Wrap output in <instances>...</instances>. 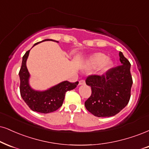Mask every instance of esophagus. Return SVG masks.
Instances as JSON below:
<instances>
[{"label": "esophagus", "mask_w": 149, "mask_h": 149, "mask_svg": "<svg viewBox=\"0 0 149 149\" xmlns=\"http://www.w3.org/2000/svg\"><path fill=\"white\" fill-rule=\"evenodd\" d=\"M86 84L85 81L84 80H80L79 82V85L81 86V85H84V84Z\"/></svg>", "instance_id": "obj_1"}]
</instances>
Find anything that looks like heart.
<instances>
[{
	"label": "heart",
	"instance_id": "1",
	"mask_svg": "<svg viewBox=\"0 0 149 149\" xmlns=\"http://www.w3.org/2000/svg\"><path fill=\"white\" fill-rule=\"evenodd\" d=\"M90 67H97L98 74H103L107 72L113 66V61L111 58H106V56L103 53H95L90 56L87 61Z\"/></svg>",
	"mask_w": 149,
	"mask_h": 149
}]
</instances>
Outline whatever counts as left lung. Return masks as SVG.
Masks as SVG:
<instances>
[{"label": "left lung", "mask_w": 149, "mask_h": 149, "mask_svg": "<svg viewBox=\"0 0 149 149\" xmlns=\"http://www.w3.org/2000/svg\"><path fill=\"white\" fill-rule=\"evenodd\" d=\"M122 65L110 69L102 75H90L86 80L91 86V97L86 101V109L98 117H111L128 104L131 97L133 79L131 63L119 52Z\"/></svg>", "instance_id": "1"}]
</instances>
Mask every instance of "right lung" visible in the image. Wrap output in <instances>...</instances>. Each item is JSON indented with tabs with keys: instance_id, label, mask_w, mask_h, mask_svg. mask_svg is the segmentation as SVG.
Listing matches in <instances>:
<instances>
[{
	"instance_id": "right-lung-1",
	"label": "right lung",
	"mask_w": 149,
	"mask_h": 149,
	"mask_svg": "<svg viewBox=\"0 0 149 149\" xmlns=\"http://www.w3.org/2000/svg\"><path fill=\"white\" fill-rule=\"evenodd\" d=\"M45 41H52V39H45L38 42L34 45ZM30 50L27 51L23 56L22 65L19 71L20 77V93L24 102L33 111L41 113H49L58 109L63 104L65 93L73 90L77 87L79 82H71L65 81L57 85L52 86L45 91H38L32 89L29 84L30 73L26 66V61L29 56Z\"/></svg>"
}]
</instances>
